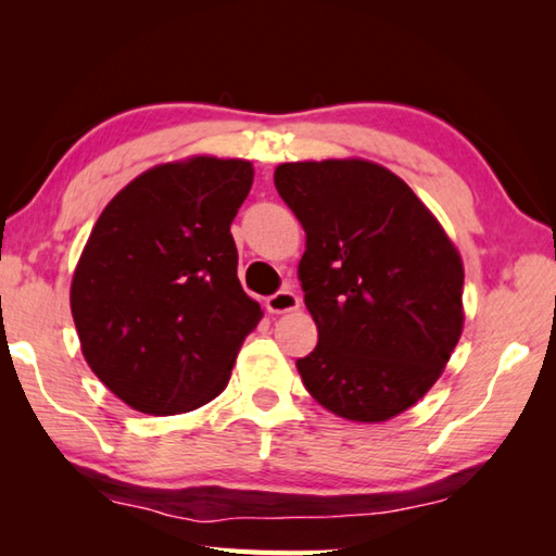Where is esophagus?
I'll return each mask as SVG.
<instances>
[{"mask_svg": "<svg viewBox=\"0 0 556 556\" xmlns=\"http://www.w3.org/2000/svg\"><path fill=\"white\" fill-rule=\"evenodd\" d=\"M299 308V296L291 289H279L277 294H271L267 299V312L271 314H289Z\"/></svg>", "mask_w": 556, "mask_h": 556, "instance_id": "obj_1", "label": "esophagus"}]
</instances>
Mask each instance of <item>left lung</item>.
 <instances>
[{"label":"left lung","instance_id":"1","mask_svg":"<svg viewBox=\"0 0 556 556\" xmlns=\"http://www.w3.org/2000/svg\"><path fill=\"white\" fill-rule=\"evenodd\" d=\"M275 186L306 232L299 281L318 343L296 361L304 388L338 417H397L439 380L460 338L458 250L380 164H281Z\"/></svg>","mask_w":556,"mask_h":556}]
</instances>
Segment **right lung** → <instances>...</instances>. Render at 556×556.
Masks as SVG:
<instances>
[{
  "label": "right lung",
  "mask_w": 556,
  "mask_h": 556,
  "mask_svg": "<svg viewBox=\"0 0 556 556\" xmlns=\"http://www.w3.org/2000/svg\"><path fill=\"white\" fill-rule=\"evenodd\" d=\"M252 176L242 159L154 166L92 228L71 312L90 370L131 409L168 417L218 397L260 324L230 232Z\"/></svg>",
  "instance_id": "obj_1"
}]
</instances>
